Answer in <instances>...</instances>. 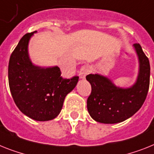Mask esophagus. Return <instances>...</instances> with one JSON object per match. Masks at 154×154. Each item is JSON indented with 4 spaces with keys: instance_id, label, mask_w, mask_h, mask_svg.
Segmentation results:
<instances>
[{
    "instance_id": "34e87169",
    "label": "esophagus",
    "mask_w": 154,
    "mask_h": 154,
    "mask_svg": "<svg viewBox=\"0 0 154 154\" xmlns=\"http://www.w3.org/2000/svg\"><path fill=\"white\" fill-rule=\"evenodd\" d=\"M91 72V67L89 66L88 65L83 66L81 67V69H80V73H79V76L81 78H85L86 76H87L88 73H90Z\"/></svg>"
}]
</instances>
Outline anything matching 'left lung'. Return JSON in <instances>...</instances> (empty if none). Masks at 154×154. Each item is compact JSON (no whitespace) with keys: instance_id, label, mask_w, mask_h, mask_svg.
Instances as JSON below:
<instances>
[{"instance_id":"obj_1","label":"left lung","mask_w":154,"mask_h":154,"mask_svg":"<svg viewBox=\"0 0 154 154\" xmlns=\"http://www.w3.org/2000/svg\"><path fill=\"white\" fill-rule=\"evenodd\" d=\"M139 62L137 81L128 88L115 86L107 77L88 74L91 92L87 100L88 113L95 121L103 124L120 123L135 114L143 106L149 87V59L139 44H134Z\"/></svg>"}]
</instances>
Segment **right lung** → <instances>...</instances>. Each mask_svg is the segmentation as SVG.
<instances>
[{
  "mask_svg": "<svg viewBox=\"0 0 154 154\" xmlns=\"http://www.w3.org/2000/svg\"><path fill=\"white\" fill-rule=\"evenodd\" d=\"M37 31L23 36L11 53L8 64V83L15 105L27 117L50 121L59 114L68 93L79 79L63 78L58 66L41 68L31 63L28 44Z\"/></svg>",
  "mask_w": 154,
  "mask_h": 154,
  "instance_id": "add662e5",
  "label": "right lung"
}]
</instances>
